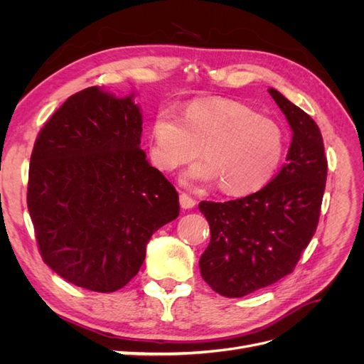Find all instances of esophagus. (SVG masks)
<instances>
[{
    "mask_svg": "<svg viewBox=\"0 0 364 364\" xmlns=\"http://www.w3.org/2000/svg\"><path fill=\"white\" fill-rule=\"evenodd\" d=\"M179 202H181V206L183 209H191L196 205V200L193 199V197H190L188 194H185V193H182L179 196Z\"/></svg>",
    "mask_w": 364,
    "mask_h": 364,
    "instance_id": "obj_1",
    "label": "esophagus"
}]
</instances>
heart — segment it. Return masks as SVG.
Masks as SVG:
<instances>
[{
	"mask_svg": "<svg viewBox=\"0 0 364 364\" xmlns=\"http://www.w3.org/2000/svg\"><path fill=\"white\" fill-rule=\"evenodd\" d=\"M150 155L164 171L197 156L206 158L186 174V182H220V190L245 196L261 190L279 167L285 132L278 121L234 100H197L181 119L170 109L151 123Z\"/></svg>",
	"mask_w": 364,
	"mask_h": 364,
	"instance_id": "heart-1",
	"label": "heart"
}]
</instances>
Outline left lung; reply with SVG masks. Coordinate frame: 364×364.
<instances>
[{"label": "left lung", "mask_w": 364, "mask_h": 364, "mask_svg": "<svg viewBox=\"0 0 364 364\" xmlns=\"http://www.w3.org/2000/svg\"><path fill=\"white\" fill-rule=\"evenodd\" d=\"M293 130L287 162L259 191L223 203L200 202L211 241L200 257L203 281L215 293L243 297L287 277L321 217L328 161L316 121L270 87Z\"/></svg>", "instance_id": "1"}]
</instances>
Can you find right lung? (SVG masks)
I'll list each match as a JSON object with an SVG mask.
<instances>
[{"instance_id": "1", "label": "right lung", "mask_w": 364, "mask_h": 364, "mask_svg": "<svg viewBox=\"0 0 364 364\" xmlns=\"http://www.w3.org/2000/svg\"><path fill=\"white\" fill-rule=\"evenodd\" d=\"M132 95H71L31 151L27 208L43 262L77 287L112 293L139 272L150 237L179 215L171 182L139 149Z\"/></svg>"}]
</instances>
